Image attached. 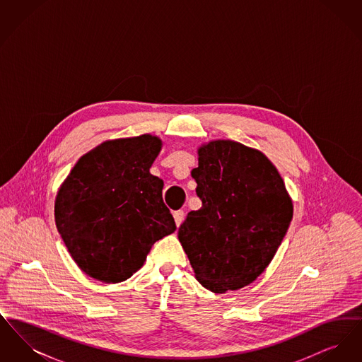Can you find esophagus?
<instances>
[{
    "mask_svg": "<svg viewBox=\"0 0 362 362\" xmlns=\"http://www.w3.org/2000/svg\"><path fill=\"white\" fill-rule=\"evenodd\" d=\"M173 218H175L176 226H180L183 218H185V211H183V210H176V211H173Z\"/></svg>",
    "mask_w": 362,
    "mask_h": 362,
    "instance_id": "34e87169",
    "label": "esophagus"
}]
</instances>
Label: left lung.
I'll return each mask as SVG.
<instances>
[{
  "label": "left lung",
  "instance_id": "8db88e82",
  "mask_svg": "<svg viewBox=\"0 0 362 362\" xmlns=\"http://www.w3.org/2000/svg\"><path fill=\"white\" fill-rule=\"evenodd\" d=\"M199 210L187 214L177 238L199 284L213 293L254 282L274 258L292 221L293 204L273 163L230 139L198 149Z\"/></svg>",
  "mask_w": 362,
  "mask_h": 362
}]
</instances>
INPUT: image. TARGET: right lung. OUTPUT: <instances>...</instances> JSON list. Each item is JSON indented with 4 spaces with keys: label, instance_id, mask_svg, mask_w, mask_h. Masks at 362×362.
<instances>
[{
    "label": "right lung",
    "instance_id": "right-lung-1",
    "mask_svg": "<svg viewBox=\"0 0 362 362\" xmlns=\"http://www.w3.org/2000/svg\"><path fill=\"white\" fill-rule=\"evenodd\" d=\"M161 145L151 134L105 141L76 163L58 189L57 229L88 276L126 281L156 241L175 232L164 183L149 173Z\"/></svg>",
    "mask_w": 362,
    "mask_h": 362
}]
</instances>
